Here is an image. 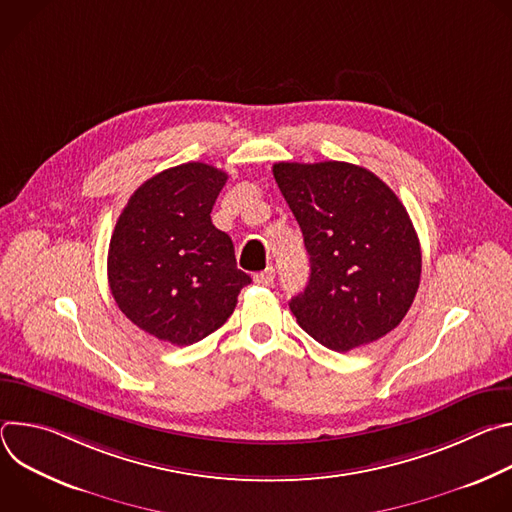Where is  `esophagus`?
Instances as JSON below:
<instances>
[{
	"label": "esophagus",
	"mask_w": 512,
	"mask_h": 512,
	"mask_svg": "<svg viewBox=\"0 0 512 512\" xmlns=\"http://www.w3.org/2000/svg\"><path fill=\"white\" fill-rule=\"evenodd\" d=\"M253 279H255L257 285H271L273 279H275V269H273V267H267V269L255 273Z\"/></svg>",
	"instance_id": "esophagus-1"
}]
</instances>
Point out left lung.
Returning <instances> with one entry per match:
<instances>
[{
    "mask_svg": "<svg viewBox=\"0 0 512 512\" xmlns=\"http://www.w3.org/2000/svg\"><path fill=\"white\" fill-rule=\"evenodd\" d=\"M310 255L306 289L291 298L298 324L348 352L401 324L421 277V247L397 194L346 162L273 164Z\"/></svg>",
    "mask_w": 512,
    "mask_h": 512,
    "instance_id": "1",
    "label": "left lung"
}]
</instances>
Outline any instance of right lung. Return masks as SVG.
<instances>
[{"mask_svg": "<svg viewBox=\"0 0 512 512\" xmlns=\"http://www.w3.org/2000/svg\"><path fill=\"white\" fill-rule=\"evenodd\" d=\"M227 174L202 162L145 180L117 218L107 275L119 310L143 332L174 346L221 328L251 277L210 212Z\"/></svg>", "mask_w": 512, "mask_h": 512, "instance_id": "add662e5", "label": "right lung"}]
</instances>
